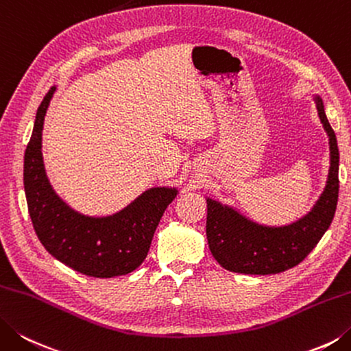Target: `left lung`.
Instances as JSON below:
<instances>
[{
    "label": "left lung",
    "mask_w": 351,
    "mask_h": 351,
    "mask_svg": "<svg viewBox=\"0 0 351 351\" xmlns=\"http://www.w3.org/2000/svg\"><path fill=\"white\" fill-rule=\"evenodd\" d=\"M316 107L330 137L327 186L312 213L284 228L258 226L220 203L208 200L206 237L210 252L224 269L246 275H272L292 269L306 258L330 228L339 194V149L319 97Z\"/></svg>",
    "instance_id": "obj_1"
}]
</instances>
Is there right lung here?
<instances>
[{"mask_svg": "<svg viewBox=\"0 0 351 351\" xmlns=\"http://www.w3.org/2000/svg\"><path fill=\"white\" fill-rule=\"evenodd\" d=\"M55 90L51 87L39 105L24 154V189L33 229L47 252L79 274L111 278L133 272L147 258L158 221L177 191L153 188L119 214L104 218L70 209L53 193L41 154L44 116Z\"/></svg>", "mask_w": 351, "mask_h": 351, "instance_id": "obj_1", "label": "right lung"}]
</instances>
